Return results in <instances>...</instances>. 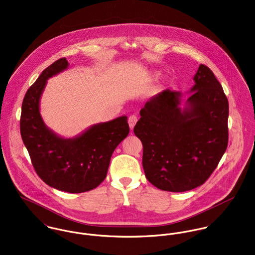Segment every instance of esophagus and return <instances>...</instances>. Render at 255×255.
Instances as JSON below:
<instances>
[{"mask_svg": "<svg viewBox=\"0 0 255 255\" xmlns=\"http://www.w3.org/2000/svg\"><path fill=\"white\" fill-rule=\"evenodd\" d=\"M137 122V118L136 116H131L129 119H128V123H129V126H130V129L131 130H133L134 129V127H135V125H136V123Z\"/></svg>", "mask_w": 255, "mask_h": 255, "instance_id": "obj_1", "label": "esophagus"}]
</instances>
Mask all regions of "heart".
Segmentation results:
<instances>
[{
    "label": "heart",
    "mask_w": 255,
    "mask_h": 255,
    "mask_svg": "<svg viewBox=\"0 0 255 255\" xmlns=\"http://www.w3.org/2000/svg\"><path fill=\"white\" fill-rule=\"evenodd\" d=\"M158 77H159V74H158V73H154V74H152V76H151L152 79H157Z\"/></svg>",
    "instance_id": "heart-1"
}]
</instances>
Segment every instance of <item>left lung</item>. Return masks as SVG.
Returning <instances> with one entry per match:
<instances>
[{"label": "left lung", "instance_id": "8db88e82", "mask_svg": "<svg viewBox=\"0 0 255 255\" xmlns=\"http://www.w3.org/2000/svg\"><path fill=\"white\" fill-rule=\"evenodd\" d=\"M193 80L183 108L182 93L166 89L145 103L134 128L145 176L164 191L202 185L227 148L229 105L222 86L203 64Z\"/></svg>", "mask_w": 255, "mask_h": 255}]
</instances>
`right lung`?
I'll use <instances>...</instances> for the list:
<instances>
[{
    "label": "right lung",
    "mask_w": 255,
    "mask_h": 255,
    "mask_svg": "<svg viewBox=\"0 0 255 255\" xmlns=\"http://www.w3.org/2000/svg\"><path fill=\"white\" fill-rule=\"evenodd\" d=\"M68 67L67 59H59L28 89L22 103L20 133L35 171L47 185L81 193L96 188L105 179L111 157L130 129L126 116L94 124L69 138L49 129L39 113L40 97L47 79Z\"/></svg>",
    "instance_id": "add662e5"
}]
</instances>
